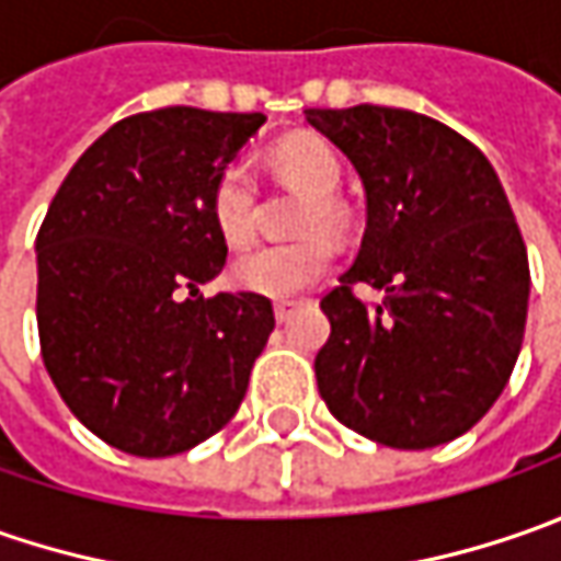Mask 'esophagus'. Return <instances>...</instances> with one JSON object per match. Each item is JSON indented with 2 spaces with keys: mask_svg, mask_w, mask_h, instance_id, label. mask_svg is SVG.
<instances>
[{
  "mask_svg": "<svg viewBox=\"0 0 561 561\" xmlns=\"http://www.w3.org/2000/svg\"><path fill=\"white\" fill-rule=\"evenodd\" d=\"M296 309H299V302H296V299H277V302H274V318L284 324V321H290Z\"/></svg>",
  "mask_w": 561,
  "mask_h": 561,
  "instance_id": "1",
  "label": "esophagus"
}]
</instances>
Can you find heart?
Wrapping results in <instances>:
<instances>
[{
    "label": "heart",
    "instance_id": "obj_1",
    "mask_svg": "<svg viewBox=\"0 0 561 561\" xmlns=\"http://www.w3.org/2000/svg\"><path fill=\"white\" fill-rule=\"evenodd\" d=\"M274 168L299 190L314 196L302 218V230L343 225V211L334 199V193L343 184V162L334 146L312 137L280 142L274 149ZM208 211L225 243L230 247L247 243L255 227V178L249 164L230 162L218 174L208 196ZM334 255V243L321 233H312L296 243H262V247L243 249L233 259L230 277L237 287L259 296H293L306 290L331 268Z\"/></svg>",
    "mask_w": 561,
    "mask_h": 561
}]
</instances>
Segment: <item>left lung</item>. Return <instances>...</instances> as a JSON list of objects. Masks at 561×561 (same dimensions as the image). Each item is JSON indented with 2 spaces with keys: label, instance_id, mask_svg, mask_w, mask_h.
<instances>
[{
  "label": "left lung",
  "instance_id": "obj_1",
  "mask_svg": "<svg viewBox=\"0 0 561 561\" xmlns=\"http://www.w3.org/2000/svg\"><path fill=\"white\" fill-rule=\"evenodd\" d=\"M353 162L368 225L321 299L331 336L318 393L350 431L393 449L462 437L500 399L528 321V252L484 152L440 121L387 108H306ZM353 283L388 293L365 307Z\"/></svg>",
  "mask_w": 561,
  "mask_h": 561
}]
</instances>
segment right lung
Here are the masks:
<instances>
[{"label":"right lung","instance_id":"obj_1","mask_svg":"<svg viewBox=\"0 0 561 561\" xmlns=\"http://www.w3.org/2000/svg\"><path fill=\"white\" fill-rule=\"evenodd\" d=\"M265 115L171 105L108 127L68 171L36 233L46 371L99 440L162 459L218 434L274 331L271 299L218 293V174Z\"/></svg>","mask_w":561,"mask_h":561}]
</instances>
